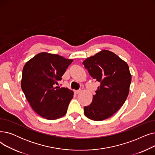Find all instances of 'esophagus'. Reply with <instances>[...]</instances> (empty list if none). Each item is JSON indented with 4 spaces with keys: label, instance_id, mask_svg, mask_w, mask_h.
Wrapping results in <instances>:
<instances>
[{
    "label": "esophagus",
    "instance_id": "1",
    "mask_svg": "<svg viewBox=\"0 0 155 155\" xmlns=\"http://www.w3.org/2000/svg\"><path fill=\"white\" fill-rule=\"evenodd\" d=\"M81 91H81L80 89H79V90L75 91V93L76 94H80V92H81Z\"/></svg>",
    "mask_w": 155,
    "mask_h": 155
}]
</instances>
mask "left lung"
I'll use <instances>...</instances> for the list:
<instances>
[{"instance_id":"obj_1","label":"left lung","mask_w":155,"mask_h":155,"mask_svg":"<svg viewBox=\"0 0 155 155\" xmlns=\"http://www.w3.org/2000/svg\"><path fill=\"white\" fill-rule=\"evenodd\" d=\"M90 75L101 83L92 103L84 107L87 117L103 120L111 117L125 102L131 75L126 62L108 50H102L83 62Z\"/></svg>"}]
</instances>
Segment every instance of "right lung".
Listing matches in <instances>:
<instances>
[{
	"label": "right lung",
	"mask_w": 155,
	"mask_h": 155,
	"mask_svg": "<svg viewBox=\"0 0 155 155\" xmlns=\"http://www.w3.org/2000/svg\"><path fill=\"white\" fill-rule=\"evenodd\" d=\"M73 60L40 53L24 66L21 88L28 101L38 114L54 120L66 114L73 92L57 87Z\"/></svg>",
	"instance_id": "1"
}]
</instances>
